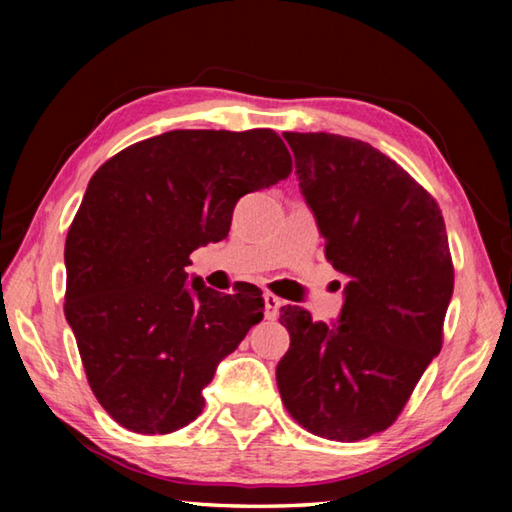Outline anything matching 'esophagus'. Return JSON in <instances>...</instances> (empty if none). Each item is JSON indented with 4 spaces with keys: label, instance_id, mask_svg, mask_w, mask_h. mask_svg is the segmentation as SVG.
<instances>
[{
    "label": "esophagus",
    "instance_id": "1",
    "mask_svg": "<svg viewBox=\"0 0 512 512\" xmlns=\"http://www.w3.org/2000/svg\"><path fill=\"white\" fill-rule=\"evenodd\" d=\"M264 305H266V318L268 320H275L277 314H280V307H282V300L273 296V293H264Z\"/></svg>",
    "mask_w": 512,
    "mask_h": 512
}]
</instances>
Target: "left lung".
Returning a JSON list of instances; mask_svg holds the SVG:
<instances>
[{"label":"left lung","mask_w":512,"mask_h":512,"mask_svg":"<svg viewBox=\"0 0 512 512\" xmlns=\"http://www.w3.org/2000/svg\"><path fill=\"white\" fill-rule=\"evenodd\" d=\"M327 262L348 277L339 323L282 307L291 345L275 377L291 418L354 443L391 427L443 348L454 291L443 212L375 146L332 133H284Z\"/></svg>","instance_id":"obj_1"}]
</instances>
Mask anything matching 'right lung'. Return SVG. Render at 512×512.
Returning a JSON list of instances; mask_svg holds the SVG:
<instances>
[{"label":"right lung","instance_id":"obj_1","mask_svg":"<svg viewBox=\"0 0 512 512\" xmlns=\"http://www.w3.org/2000/svg\"><path fill=\"white\" fill-rule=\"evenodd\" d=\"M289 173L280 135L253 128L155 135L90 178L65 241V318L94 397L121 427L155 436L201 415L203 388L264 318V298L187 284L185 266L228 237L241 196Z\"/></svg>","mask_w":512,"mask_h":512}]
</instances>
